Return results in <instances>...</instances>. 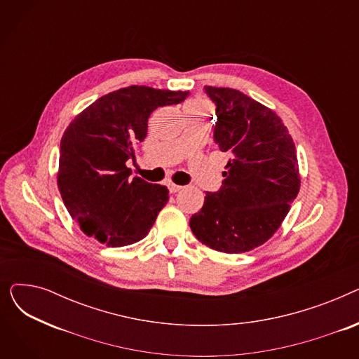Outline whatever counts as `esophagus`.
<instances>
[{"label": "esophagus", "instance_id": "obj_1", "mask_svg": "<svg viewBox=\"0 0 359 359\" xmlns=\"http://www.w3.org/2000/svg\"><path fill=\"white\" fill-rule=\"evenodd\" d=\"M167 187H168V191L172 192V194H176V192H179L183 186H180V184H175V183H172V182H168L167 183Z\"/></svg>", "mask_w": 359, "mask_h": 359}]
</instances>
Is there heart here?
<instances>
[{"label": "heart", "mask_w": 359, "mask_h": 359, "mask_svg": "<svg viewBox=\"0 0 359 359\" xmlns=\"http://www.w3.org/2000/svg\"><path fill=\"white\" fill-rule=\"evenodd\" d=\"M189 104L191 106H208V104H206V102H203V100H194Z\"/></svg>", "instance_id": "heart-1"}]
</instances>
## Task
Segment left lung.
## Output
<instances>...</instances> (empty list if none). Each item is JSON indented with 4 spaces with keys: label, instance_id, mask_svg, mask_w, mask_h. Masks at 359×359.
Wrapping results in <instances>:
<instances>
[{
    "label": "left lung",
    "instance_id": "1",
    "mask_svg": "<svg viewBox=\"0 0 359 359\" xmlns=\"http://www.w3.org/2000/svg\"><path fill=\"white\" fill-rule=\"evenodd\" d=\"M215 103L214 141L229 153L217 192H206L189 224L195 237L224 253L249 252L279 229L299 191L295 145L275 111L234 88L203 87Z\"/></svg>",
    "mask_w": 359,
    "mask_h": 359
}]
</instances>
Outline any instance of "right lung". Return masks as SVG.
Returning a JSON list of instances; mask_svg holds the SVG:
<instances>
[{"mask_svg": "<svg viewBox=\"0 0 359 359\" xmlns=\"http://www.w3.org/2000/svg\"><path fill=\"white\" fill-rule=\"evenodd\" d=\"M191 91L145 86L121 88L75 118L60 145L58 187L72 219L109 248L142 240L168 201L165 186L129 177V158L147 137L148 118L160 106L182 103Z\"/></svg>", "mask_w": 359, "mask_h": 359, "instance_id": "add662e5", "label": "right lung"}]
</instances>
